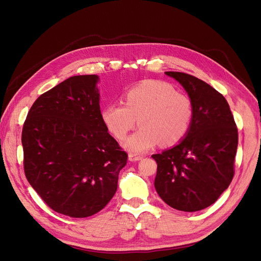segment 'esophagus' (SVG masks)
Masks as SVG:
<instances>
[{
  "mask_svg": "<svg viewBox=\"0 0 261 261\" xmlns=\"http://www.w3.org/2000/svg\"><path fill=\"white\" fill-rule=\"evenodd\" d=\"M143 156L142 155H139V154H135V153H129V160L132 161V162H135V161H140L142 160Z\"/></svg>",
  "mask_w": 261,
  "mask_h": 261,
  "instance_id": "1",
  "label": "esophagus"
}]
</instances>
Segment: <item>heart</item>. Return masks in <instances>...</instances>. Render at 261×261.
<instances>
[{"mask_svg": "<svg viewBox=\"0 0 261 261\" xmlns=\"http://www.w3.org/2000/svg\"><path fill=\"white\" fill-rule=\"evenodd\" d=\"M121 99L123 106L108 105L100 116L108 132L117 140L126 138L138 119L141 128L123 142L130 152H147L159 141L163 146H174L190 131L194 117L192 101L167 82H143L126 90Z\"/></svg>", "mask_w": 261, "mask_h": 261, "instance_id": "1", "label": "heart"}]
</instances>
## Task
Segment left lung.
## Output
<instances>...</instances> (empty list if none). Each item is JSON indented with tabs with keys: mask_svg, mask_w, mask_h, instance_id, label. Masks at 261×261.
Here are the masks:
<instances>
[{
	"mask_svg": "<svg viewBox=\"0 0 261 261\" xmlns=\"http://www.w3.org/2000/svg\"><path fill=\"white\" fill-rule=\"evenodd\" d=\"M165 74L185 87L194 117L184 141L151 155L158 164L154 188L172 208L199 211L217 201L233 178L237 124L228 102L217 89L185 72Z\"/></svg>",
	"mask_w": 261,
	"mask_h": 261,
	"instance_id": "obj_1",
	"label": "left lung"
}]
</instances>
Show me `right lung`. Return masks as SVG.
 I'll return each mask as SVG.
<instances>
[{"label":"right lung","mask_w":261,"mask_h":261,"mask_svg":"<svg viewBox=\"0 0 261 261\" xmlns=\"http://www.w3.org/2000/svg\"><path fill=\"white\" fill-rule=\"evenodd\" d=\"M98 75H74L40 95L22 128L24 174L55 212L87 218L117 190L128 153L101 120Z\"/></svg>","instance_id":"right-lung-1"}]
</instances>
